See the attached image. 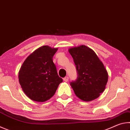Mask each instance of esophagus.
Wrapping results in <instances>:
<instances>
[{"instance_id":"1","label":"esophagus","mask_w":130,"mask_h":130,"mask_svg":"<svg viewBox=\"0 0 130 130\" xmlns=\"http://www.w3.org/2000/svg\"><path fill=\"white\" fill-rule=\"evenodd\" d=\"M63 81H65V82H67L68 80H69V77H67V76H66V77H65L64 78H63Z\"/></svg>"}]
</instances>
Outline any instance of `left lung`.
I'll list each match as a JSON object with an SVG mask.
<instances>
[{
    "label": "left lung",
    "instance_id": "obj_1",
    "mask_svg": "<svg viewBox=\"0 0 130 130\" xmlns=\"http://www.w3.org/2000/svg\"><path fill=\"white\" fill-rule=\"evenodd\" d=\"M76 67L77 77L70 82L74 93L85 102L94 100L104 92L108 74L93 50L85 45L69 49Z\"/></svg>",
    "mask_w": 130,
    "mask_h": 130
}]
</instances>
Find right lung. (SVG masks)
Segmentation results:
<instances>
[{
	"mask_svg": "<svg viewBox=\"0 0 130 130\" xmlns=\"http://www.w3.org/2000/svg\"><path fill=\"white\" fill-rule=\"evenodd\" d=\"M58 49L43 46L24 61L19 72L20 85L32 100L44 102L54 95L62 79L58 76L53 57Z\"/></svg>",
	"mask_w": 130,
	"mask_h": 130,
	"instance_id": "right-lung-1",
	"label": "right lung"
}]
</instances>
